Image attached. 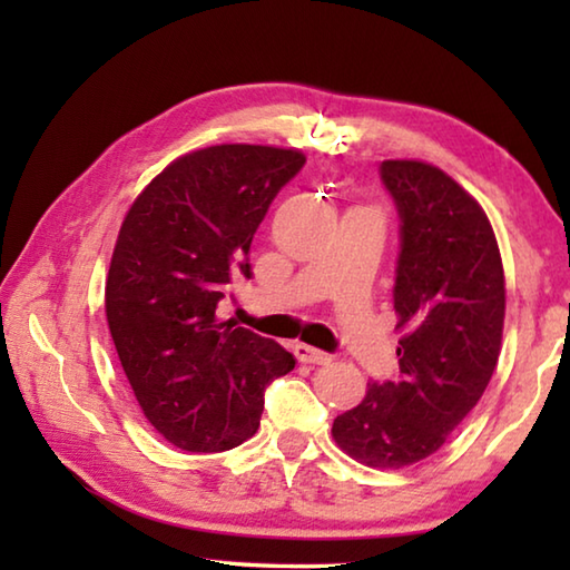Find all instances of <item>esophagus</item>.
Listing matches in <instances>:
<instances>
[{"label":"esophagus","instance_id":"34e87169","mask_svg":"<svg viewBox=\"0 0 570 570\" xmlns=\"http://www.w3.org/2000/svg\"><path fill=\"white\" fill-rule=\"evenodd\" d=\"M294 354L298 362H306V364H330L334 360L332 354L314 350V346H308V344H294Z\"/></svg>","mask_w":570,"mask_h":570}]
</instances>
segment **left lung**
<instances>
[{
  "label": "left lung",
  "mask_w": 570,
  "mask_h": 570,
  "mask_svg": "<svg viewBox=\"0 0 570 570\" xmlns=\"http://www.w3.org/2000/svg\"><path fill=\"white\" fill-rule=\"evenodd\" d=\"M380 176L400 216V374L372 382L332 435L364 465L404 468L445 445L493 377L505 278L485 210L448 173L384 160Z\"/></svg>",
  "instance_id": "8db88e82"
}]
</instances>
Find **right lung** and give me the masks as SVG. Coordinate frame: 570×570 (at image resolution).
<instances>
[{"label": "right lung", "instance_id": "add662e5", "mask_svg": "<svg viewBox=\"0 0 570 570\" xmlns=\"http://www.w3.org/2000/svg\"><path fill=\"white\" fill-rule=\"evenodd\" d=\"M304 153L210 146L173 160L135 198L105 282V314L120 364L148 422L188 452L254 438L264 392L294 354L216 308L268 206L304 168Z\"/></svg>", "mask_w": 570, "mask_h": 570}]
</instances>
